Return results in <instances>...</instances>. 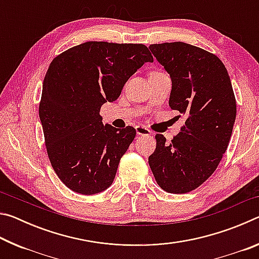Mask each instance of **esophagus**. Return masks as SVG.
Here are the masks:
<instances>
[{
  "instance_id": "1",
  "label": "esophagus",
  "mask_w": 259,
  "mask_h": 259,
  "mask_svg": "<svg viewBox=\"0 0 259 259\" xmlns=\"http://www.w3.org/2000/svg\"><path fill=\"white\" fill-rule=\"evenodd\" d=\"M136 133H137L138 136H148V135L152 134L151 130L148 129L147 126L142 125V124L136 126Z\"/></svg>"
}]
</instances>
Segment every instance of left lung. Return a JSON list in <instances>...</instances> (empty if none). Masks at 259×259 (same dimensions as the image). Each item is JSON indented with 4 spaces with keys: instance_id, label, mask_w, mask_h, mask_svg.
<instances>
[{
    "instance_id": "8db88e82",
    "label": "left lung",
    "mask_w": 259,
    "mask_h": 259,
    "mask_svg": "<svg viewBox=\"0 0 259 259\" xmlns=\"http://www.w3.org/2000/svg\"><path fill=\"white\" fill-rule=\"evenodd\" d=\"M148 48L171 77L169 106L186 115L170 143L156 134L148 164L162 190L183 194L211 176L229 146L236 116L233 88L222 60L201 48L184 42Z\"/></svg>"
}]
</instances>
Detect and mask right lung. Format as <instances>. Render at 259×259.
Returning <instances> with one entry per match:
<instances>
[{
  "label": "right lung",
  "mask_w": 259,
  "mask_h": 259,
  "mask_svg": "<svg viewBox=\"0 0 259 259\" xmlns=\"http://www.w3.org/2000/svg\"><path fill=\"white\" fill-rule=\"evenodd\" d=\"M153 57L144 45L90 41L51 61L38 114L48 156L59 179L83 195L112 185L133 126L103 124L100 107L120 97L125 82Z\"/></svg>",
  "instance_id": "1"
}]
</instances>
